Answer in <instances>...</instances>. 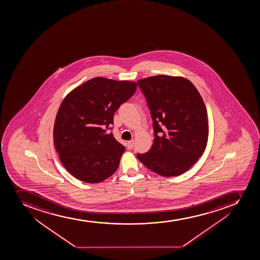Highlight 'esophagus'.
Returning <instances> with one entry per match:
<instances>
[{
  "instance_id": "esophagus-1",
  "label": "esophagus",
  "mask_w": 260,
  "mask_h": 260,
  "mask_svg": "<svg viewBox=\"0 0 260 260\" xmlns=\"http://www.w3.org/2000/svg\"><path fill=\"white\" fill-rule=\"evenodd\" d=\"M134 140L128 141V143H127V147H128V149H133V147H134Z\"/></svg>"
}]
</instances>
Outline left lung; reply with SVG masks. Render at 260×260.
I'll use <instances>...</instances> for the list:
<instances>
[{"label": "left lung", "instance_id": "8db88e82", "mask_svg": "<svg viewBox=\"0 0 260 260\" xmlns=\"http://www.w3.org/2000/svg\"><path fill=\"white\" fill-rule=\"evenodd\" d=\"M153 121L151 149L137 158L158 175L171 177L187 171L203 155L208 137V113L190 80L156 75L137 81Z\"/></svg>", "mask_w": 260, "mask_h": 260}]
</instances>
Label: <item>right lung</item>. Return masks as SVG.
<instances>
[{"label": "right lung", "mask_w": 260, "mask_h": 260, "mask_svg": "<svg viewBox=\"0 0 260 260\" xmlns=\"http://www.w3.org/2000/svg\"><path fill=\"white\" fill-rule=\"evenodd\" d=\"M137 87L132 81L95 77L65 96L55 119L53 140L62 165L74 177L99 183L117 170L125 147L107 129Z\"/></svg>", "instance_id": "right-lung-1"}]
</instances>
